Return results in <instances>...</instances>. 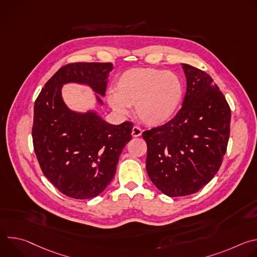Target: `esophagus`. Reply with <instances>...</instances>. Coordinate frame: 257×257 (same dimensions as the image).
Segmentation results:
<instances>
[{"label": "esophagus", "instance_id": "1", "mask_svg": "<svg viewBox=\"0 0 257 257\" xmlns=\"http://www.w3.org/2000/svg\"><path fill=\"white\" fill-rule=\"evenodd\" d=\"M141 134H142L141 128H139L138 126H134V127L132 128V136H133V137H138V136H140Z\"/></svg>", "mask_w": 257, "mask_h": 257}]
</instances>
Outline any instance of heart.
<instances>
[{
    "label": "heart",
    "mask_w": 257,
    "mask_h": 257,
    "mask_svg": "<svg viewBox=\"0 0 257 257\" xmlns=\"http://www.w3.org/2000/svg\"><path fill=\"white\" fill-rule=\"evenodd\" d=\"M114 91L107 95L109 105L122 115L135 105L137 117L149 126L168 122L182 97V85L174 73L155 68L125 71L116 80Z\"/></svg>",
    "instance_id": "b5f03b06"
}]
</instances>
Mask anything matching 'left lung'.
Returning a JSON list of instances; mask_svg holds the SVG:
<instances>
[{
  "label": "left lung",
  "mask_w": 257,
  "mask_h": 257,
  "mask_svg": "<svg viewBox=\"0 0 257 257\" xmlns=\"http://www.w3.org/2000/svg\"><path fill=\"white\" fill-rule=\"evenodd\" d=\"M186 94L168 123L146 130V171L154 184L171 197L199 191L214 177L227 152L231 108L206 72L182 64Z\"/></svg>",
  "instance_id": "left-lung-1"
}]
</instances>
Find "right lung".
<instances>
[{
    "label": "right lung",
    "instance_id": "1",
    "mask_svg": "<svg viewBox=\"0 0 257 257\" xmlns=\"http://www.w3.org/2000/svg\"><path fill=\"white\" fill-rule=\"evenodd\" d=\"M111 63H70L45 84L34 102L32 141L44 175L63 194L87 199L100 194L115 176L133 124L111 125L95 113L71 112L61 96L64 83H86L104 95ZM99 102L101 100L98 98Z\"/></svg>",
    "mask_w": 257,
    "mask_h": 257
}]
</instances>
